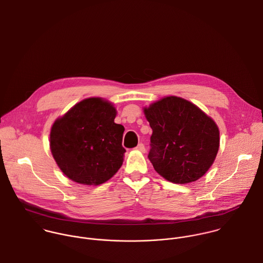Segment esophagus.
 Listing matches in <instances>:
<instances>
[{"mask_svg": "<svg viewBox=\"0 0 263 263\" xmlns=\"http://www.w3.org/2000/svg\"><path fill=\"white\" fill-rule=\"evenodd\" d=\"M136 150H137V151H140V152H142V153H144V152H145V146H144V144L140 143V144L136 147Z\"/></svg>", "mask_w": 263, "mask_h": 263, "instance_id": "34e87169", "label": "esophagus"}]
</instances>
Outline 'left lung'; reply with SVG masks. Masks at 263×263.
Instances as JSON below:
<instances>
[{
	"label": "left lung",
	"instance_id": "obj_1",
	"mask_svg": "<svg viewBox=\"0 0 263 263\" xmlns=\"http://www.w3.org/2000/svg\"><path fill=\"white\" fill-rule=\"evenodd\" d=\"M143 110L152 128L148 157L154 170L175 184L201 178L219 150L216 122L196 105L175 96L164 97Z\"/></svg>",
	"mask_w": 263,
	"mask_h": 263
}]
</instances>
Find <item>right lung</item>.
Returning a JSON list of instances; mask_svg holds the SVG:
<instances>
[{
  "mask_svg": "<svg viewBox=\"0 0 263 263\" xmlns=\"http://www.w3.org/2000/svg\"><path fill=\"white\" fill-rule=\"evenodd\" d=\"M117 110L103 98H88L59 117L50 132V150L61 171L83 185H101L121 167L124 127Z\"/></svg>",
  "mask_w": 263,
  "mask_h": 263,
  "instance_id": "1",
  "label": "right lung"
}]
</instances>
